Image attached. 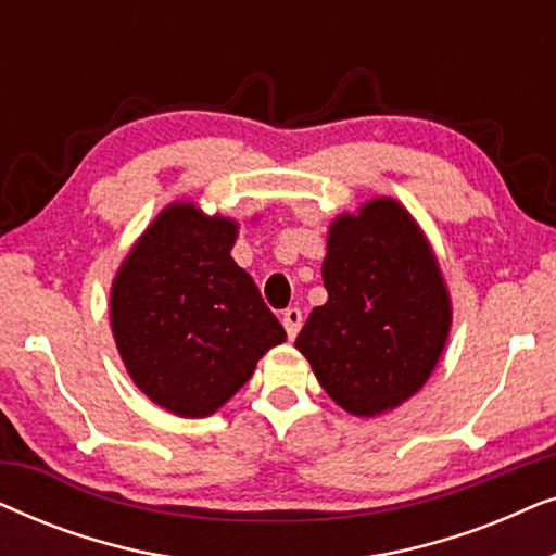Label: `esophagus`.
Segmentation results:
<instances>
[{
    "label": "esophagus",
    "instance_id": "obj_1",
    "mask_svg": "<svg viewBox=\"0 0 556 556\" xmlns=\"http://www.w3.org/2000/svg\"><path fill=\"white\" fill-rule=\"evenodd\" d=\"M301 324H303L301 308H286V311H283V326H286L288 339H295V333H299Z\"/></svg>",
    "mask_w": 556,
    "mask_h": 556
}]
</instances>
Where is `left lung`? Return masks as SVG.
<instances>
[{
  "instance_id": "obj_1",
  "label": "left lung",
  "mask_w": 556,
  "mask_h": 556,
  "mask_svg": "<svg viewBox=\"0 0 556 556\" xmlns=\"http://www.w3.org/2000/svg\"><path fill=\"white\" fill-rule=\"evenodd\" d=\"M329 301L311 311L295 349L326 394L356 417L413 397L451 331V295L432 250L390 197L329 227L321 265Z\"/></svg>"
}]
</instances>
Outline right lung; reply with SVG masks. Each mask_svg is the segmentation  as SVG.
I'll return each instance as SVG.
<instances>
[{
	"mask_svg": "<svg viewBox=\"0 0 556 556\" xmlns=\"http://www.w3.org/2000/svg\"><path fill=\"white\" fill-rule=\"evenodd\" d=\"M238 223L194 202L159 212L121 263L111 329L136 387L179 417L217 413L286 331L232 261Z\"/></svg>",
	"mask_w": 556,
	"mask_h": 556,
	"instance_id": "1",
	"label": "right lung"
}]
</instances>
